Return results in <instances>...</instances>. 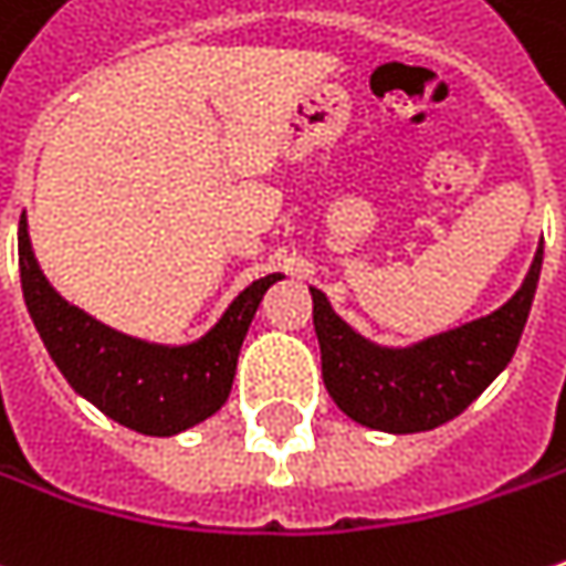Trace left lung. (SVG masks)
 Here are the masks:
<instances>
[{
    "instance_id": "left-lung-1",
    "label": "left lung",
    "mask_w": 566,
    "mask_h": 566,
    "mask_svg": "<svg viewBox=\"0 0 566 566\" xmlns=\"http://www.w3.org/2000/svg\"><path fill=\"white\" fill-rule=\"evenodd\" d=\"M538 272L542 247L504 307L406 348L367 342L332 310L323 291L310 287L332 402L357 424L386 433H418L453 421L510 364L526 329Z\"/></svg>"
}]
</instances>
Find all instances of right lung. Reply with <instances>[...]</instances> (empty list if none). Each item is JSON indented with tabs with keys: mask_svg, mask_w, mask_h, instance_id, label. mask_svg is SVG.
Instances as JSON below:
<instances>
[{
	"mask_svg": "<svg viewBox=\"0 0 566 566\" xmlns=\"http://www.w3.org/2000/svg\"><path fill=\"white\" fill-rule=\"evenodd\" d=\"M18 265L28 313L69 386L123 428L174 437L228 402L237 355L262 294L284 275L272 272L243 287L224 316L189 345H155L111 329L72 307L40 272L28 221L18 224Z\"/></svg>",
	"mask_w": 566,
	"mask_h": 566,
	"instance_id": "1",
	"label": "right lung"
}]
</instances>
